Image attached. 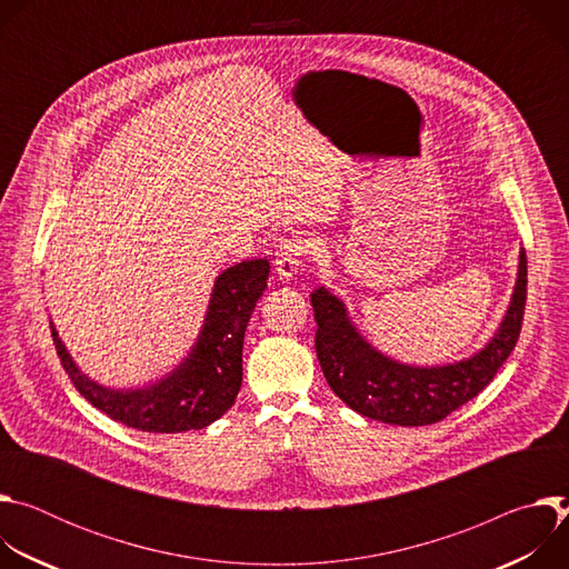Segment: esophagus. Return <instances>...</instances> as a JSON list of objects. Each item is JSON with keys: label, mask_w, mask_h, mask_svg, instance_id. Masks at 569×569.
I'll list each match as a JSON object with an SVG mask.
<instances>
[{"label": "esophagus", "mask_w": 569, "mask_h": 569, "mask_svg": "<svg viewBox=\"0 0 569 569\" xmlns=\"http://www.w3.org/2000/svg\"><path fill=\"white\" fill-rule=\"evenodd\" d=\"M301 254H303V246L301 240L297 238H286L279 250H277V259H274V272L279 274V279H295L301 270Z\"/></svg>", "instance_id": "1"}]
</instances>
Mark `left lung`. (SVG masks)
Masks as SVG:
<instances>
[{
  "label": "left lung",
  "mask_w": 569,
  "mask_h": 569,
  "mask_svg": "<svg viewBox=\"0 0 569 569\" xmlns=\"http://www.w3.org/2000/svg\"><path fill=\"white\" fill-rule=\"evenodd\" d=\"M525 301L527 257L520 250L511 301L493 338L463 360L421 367L376 349L353 323L347 303L319 286L310 292L317 360L329 387L353 412L389 426H432L493 380L518 342Z\"/></svg>",
  "instance_id": "8db88e82"
}]
</instances>
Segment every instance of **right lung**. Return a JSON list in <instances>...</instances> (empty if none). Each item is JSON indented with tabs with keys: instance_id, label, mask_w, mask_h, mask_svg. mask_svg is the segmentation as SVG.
Here are the masks:
<instances>
[{
	"instance_id": "obj_1",
	"label": "right lung",
	"mask_w": 569,
	"mask_h": 569,
	"mask_svg": "<svg viewBox=\"0 0 569 569\" xmlns=\"http://www.w3.org/2000/svg\"><path fill=\"white\" fill-rule=\"evenodd\" d=\"M270 263L242 261L222 270L211 288L202 329L187 358L167 376L141 387H108L80 369L53 321L51 336L60 362L97 410L110 419L154 435L202 430L218 421L242 382V342L257 301L268 288Z\"/></svg>"
}]
</instances>
